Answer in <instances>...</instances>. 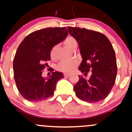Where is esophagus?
<instances>
[{"label":"esophagus","mask_w":132,"mask_h":132,"mask_svg":"<svg viewBox=\"0 0 132 132\" xmlns=\"http://www.w3.org/2000/svg\"><path fill=\"white\" fill-rule=\"evenodd\" d=\"M69 76H70V74H68V73H64V77H68Z\"/></svg>","instance_id":"obj_1"}]
</instances>
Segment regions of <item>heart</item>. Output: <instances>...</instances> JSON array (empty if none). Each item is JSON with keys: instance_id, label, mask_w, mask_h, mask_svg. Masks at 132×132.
<instances>
[{"instance_id": "b5f03b06", "label": "heart", "mask_w": 132, "mask_h": 132, "mask_svg": "<svg viewBox=\"0 0 132 132\" xmlns=\"http://www.w3.org/2000/svg\"><path fill=\"white\" fill-rule=\"evenodd\" d=\"M64 45L66 46L68 49L71 51H73L77 47V42L74 37H66L64 40ZM58 46L55 45L50 50V57L52 59H55L56 58V52ZM78 66V63L76 61H61L58 64L57 66V69L58 71L63 72H71L76 69Z\"/></svg>"}]
</instances>
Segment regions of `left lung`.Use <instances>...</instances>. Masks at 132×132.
I'll list each match as a JSON object with an SVG mask.
<instances>
[{"mask_svg":"<svg viewBox=\"0 0 132 132\" xmlns=\"http://www.w3.org/2000/svg\"><path fill=\"white\" fill-rule=\"evenodd\" d=\"M69 34L78 42L82 58L79 69L84 76L90 72L88 79L79 76L74 86L76 96L88 103L103 100L115 83L117 63L115 51L108 37L99 32L85 28L68 27Z\"/></svg>","mask_w":132,"mask_h":132,"instance_id":"obj_1","label":"left lung"}]
</instances>
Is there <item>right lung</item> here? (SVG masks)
Segmentation results:
<instances>
[{
  "mask_svg": "<svg viewBox=\"0 0 132 132\" xmlns=\"http://www.w3.org/2000/svg\"><path fill=\"white\" fill-rule=\"evenodd\" d=\"M68 34L66 27L45 28L28 35L19 45L13 60L14 79L20 94L27 100L38 102L51 97L57 82L64 78L63 73L57 71L47 78L42 74L45 63L50 60L51 49Z\"/></svg>",
  "mask_w": 132,
  "mask_h": 132,
  "instance_id": "obj_1",
  "label": "right lung"
}]
</instances>
